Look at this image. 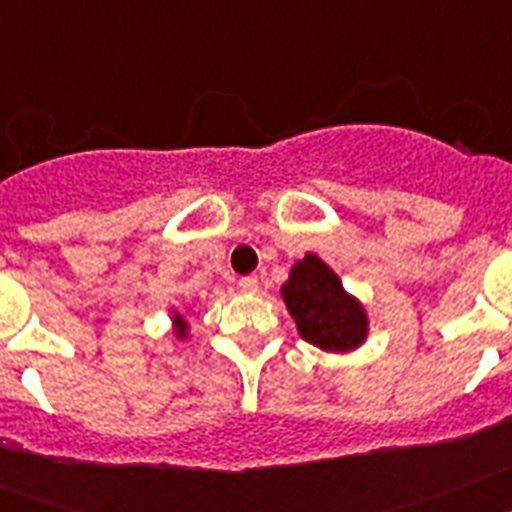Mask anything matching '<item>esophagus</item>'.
<instances>
[{
	"instance_id": "1",
	"label": "esophagus",
	"mask_w": 512,
	"mask_h": 512,
	"mask_svg": "<svg viewBox=\"0 0 512 512\" xmlns=\"http://www.w3.org/2000/svg\"><path fill=\"white\" fill-rule=\"evenodd\" d=\"M238 284H241L243 292H256V289H259V277H256V274H251V277H243Z\"/></svg>"
}]
</instances>
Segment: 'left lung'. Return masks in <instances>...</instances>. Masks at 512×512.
Listing matches in <instances>:
<instances>
[{"label": "left lung", "mask_w": 512, "mask_h": 512, "mask_svg": "<svg viewBox=\"0 0 512 512\" xmlns=\"http://www.w3.org/2000/svg\"><path fill=\"white\" fill-rule=\"evenodd\" d=\"M282 300L295 318L300 336L323 351H354L366 341L369 318L354 295L320 256L307 253L282 284Z\"/></svg>", "instance_id": "obj_1"}]
</instances>
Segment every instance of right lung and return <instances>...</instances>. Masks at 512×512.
<instances>
[{"mask_svg":"<svg viewBox=\"0 0 512 512\" xmlns=\"http://www.w3.org/2000/svg\"><path fill=\"white\" fill-rule=\"evenodd\" d=\"M174 323H176V336H179V338H187L189 323L182 318V315H179V312H174Z\"/></svg>","mask_w":512,"mask_h":512,"instance_id":"right-lung-1","label":"right lung"}]
</instances>
